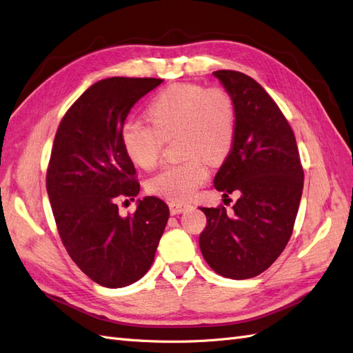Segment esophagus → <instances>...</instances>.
<instances>
[{"label": "esophagus", "mask_w": 353, "mask_h": 353, "mask_svg": "<svg viewBox=\"0 0 353 353\" xmlns=\"http://www.w3.org/2000/svg\"><path fill=\"white\" fill-rule=\"evenodd\" d=\"M170 212L171 214H179V213H183L185 210H188L191 204L189 203H182V201H171L170 204Z\"/></svg>", "instance_id": "esophagus-1"}]
</instances>
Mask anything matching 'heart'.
<instances>
[{
  "mask_svg": "<svg viewBox=\"0 0 353 353\" xmlns=\"http://www.w3.org/2000/svg\"><path fill=\"white\" fill-rule=\"evenodd\" d=\"M150 120L131 116L122 125L121 141L135 165H158L167 139L177 137V152L185 157L152 176L148 189L173 201L191 198L209 179V167L228 157L236 140L237 108L222 86L173 83L152 99Z\"/></svg>",
  "mask_w": 353,
  "mask_h": 353,
  "instance_id": "obj_1",
  "label": "heart"
}]
</instances>
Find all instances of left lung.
<instances>
[{
	"instance_id": "obj_1",
	"label": "left lung",
	"mask_w": 353,
	"mask_h": 353,
	"mask_svg": "<svg viewBox=\"0 0 353 353\" xmlns=\"http://www.w3.org/2000/svg\"><path fill=\"white\" fill-rule=\"evenodd\" d=\"M213 74L237 108L236 140L214 188L223 196L236 191L240 198L231 214L223 205L200 207L207 218L200 249L214 273L243 280L263 273L286 248L304 171L291 125L265 89L240 71Z\"/></svg>"
}]
</instances>
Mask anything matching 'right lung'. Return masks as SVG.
I'll list each match as a JSON object with an SVG mask.
<instances>
[{
    "instance_id": "add662e5",
    "label": "right lung",
    "mask_w": 353,
    "mask_h": 353,
    "mask_svg": "<svg viewBox=\"0 0 353 353\" xmlns=\"http://www.w3.org/2000/svg\"><path fill=\"white\" fill-rule=\"evenodd\" d=\"M164 80L110 77L80 95L62 117L46 174L48 195L62 245L83 273L105 288H123L148 273L170 216L158 196L119 214V200L140 192L121 141L132 105Z\"/></svg>"
}]
</instances>
